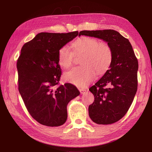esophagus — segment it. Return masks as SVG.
<instances>
[{"instance_id":"esophagus-1","label":"esophagus","mask_w":152,"mask_h":152,"mask_svg":"<svg viewBox=\"0 0 152 152\" xmlns=\"http://www.w3.org/2000/svg\"><path fill=\"white\" fill-rule=\"evenodd\" d=\"M79 91H80V93H81V94H84L86 92V90L85 89H81V88H79Z\"/></svg>"}]
</instances>
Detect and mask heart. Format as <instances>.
Segmentation results:
<instances>
[{"mask_svg": "<svg viewBox=\"0 0 152 152\" xmlns=\"http://www.w3.org/2000/svg\"><path fill=\"white\" fill-rule=\"evenodd\" d=\"M73 52L67 45L60 48L58 63L64 68H69L73 63L75 54L81 55L82 65L75 67L64 74L65 80L80 87H85L95 77L96 72L101 74L110 66L113 58L111 47L107 42H99L91 37H82L72 43Z\"/></svg>", "mask_w": 152, "mask_h": 152, "instance_id": "heart-1", "label": "heart"}]
</instances>
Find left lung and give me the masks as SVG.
Instances as JSON below:
<instances>
[{
  "label": "left lung",
  "mask_w": 152,
  "mask_h": 152,
  "mask_svg": "<svg viewBox=\"0 0 152 152\" xmlns=\"http://www.w3.org/2000/svg\"><path fill=\"white\" fill-rule=\"evenodd\" d=\"M81 35L101 39L112 49L109 69L89 88L94 102L89 107V115L98 124H113L126 114L136 94L138 60L129 40L116 31L85 30L79 32Z\"/></svg>",
  "instance_id": "obj_1"
}]
</instances>
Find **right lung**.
I'll return each instance as SVG.
<instances>
[{
    "label": "right lung",
    "mask_w": 152,
    "mask_h": 152,
    "mask_svg": "<svg viewBox=\"0 0 152 152\" xmlns=\"http://www.w3.org/2000/svg\"><path fill=\"white\" fill-rule=\"evenodd\" d=\"M78 33H41L21 48L17 63L18 91L31 116L42 125L65 123L68 103L80 94L70 83L59 85V50Z\"/></svg>",
    "instance_id": "add662e5"
}]
</instances>
